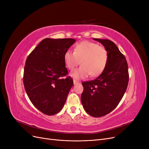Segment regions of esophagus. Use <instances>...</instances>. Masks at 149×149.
Segmentation results:
<instances>
[{
	"label": "esophagus",
	"mask_w": 149,
	"mask_h": 149,
	"mask_svg": "<svg viewBox=\"0 0 149 149\" xmlns=\"http://www.w3.org/2000/svg\"><path fill=\"white\" fill-rule=\"evenodd\" d=\"M73 83H74V84H76L77 83H79V81L77 80H76V79H73Z\"/></svg>",
	"instance_id": "obj_1"
}]
</instances>
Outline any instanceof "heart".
Returning a JSON list of instances; mask_svg holds the SVG:
<instances>
[{
    "label": "heart",
    "mask_w": 149,
    "mask_h": 149,
    "mask_svg": "<svg viewBox=\"0 0 149 149\" xmlns=\"http://www.w3.org/2000/svg\"><path fill=\"white\" fill-rule=\"evenodd\" d=\"M66 66L73 71L80 62L79 68L74 70L71 76L76 79H83L89 75L96 77L104 71L108 61L106 49L97 43L83 41L76 45L73 52L67 50L64 53Z\"/></svg>",
    "instance_id": "b5f03b06"
}]
</instances>
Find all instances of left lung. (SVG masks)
<instances>
[{"instance_id": "left-lung-1", "label": "left lung", "mask_w": 149, "mask_h": 149, "mask_svg": "<svg viewBox=\"0 0 149 149\" xmlns=\"http://www.w3.org/2000/svg\"><path fill=\"white\" fill-rule=\"evenodd\" d=\"M105 47L108 53L106 68L95 79L82 83L81 100L86 112L94 118L110 113L118 106L129 83L125 57L115 43L109 40L94 38Z\"/></svg>"}]
</instances>
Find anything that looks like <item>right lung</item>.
Returning <instances> with one entry per match:
<instances>
[{"instance_id":"1","label":"right lung","mask_w":149,"mask_h":149,"mask_svg":"<svg viewBox=\"0 0 149 149\" xmlns=\"http://www.w3.org/2000/svg\"><path fill=\"white\" fill-rule=\"evenodd\" d=\"M75 42L73 38H45L26 58L23 77L25 91L33 106L45 114L59 112L73 86L63 56Z\"/></svg>"}]
</instances>
